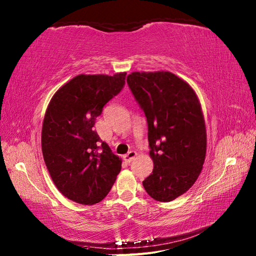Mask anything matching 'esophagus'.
Segmentation results:
<instances>
[{"label":"esophagus","mask_w":256,"mask_h":256,"mask_svg":"<svg viewBox=\"0 0 256 256\" xmlns=\"http://www.w3.org/2000/svg\"><path fill=\"white\" fill-rule=\"evenodd\" d=\"M138 156V154H136V152H134V150H130V152H128L126 155H124L123 156V159L126 160V162H133V160L135 159V157Z\"/></svg>","instance_id":"1"}]
</instances>
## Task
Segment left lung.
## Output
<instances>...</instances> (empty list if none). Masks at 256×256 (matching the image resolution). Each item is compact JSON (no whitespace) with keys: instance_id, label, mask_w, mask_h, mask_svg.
Instances as JSON below:
<instances>
[{"instance_id":"left-lung-1","label":"left lung","mask_w":256,"mask_h":256,"mask_svg":"<svg viewBox=\"0 0 256 256\" xmlns=\"http://www.w3.org/2000/svg\"><path fill=\"white\" fill-rule=\"evenodd\" d=\"M148 124L150 176L142 181L148 195L170 202L191 188L206 155V128L193 88L170 72H134L128 78Z\"/></svg>"}]
</instances>
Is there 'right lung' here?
Here are the masks:
<instances>
[{
  "label": "right lung",
  "mask_w": 256,
  "mask_h": 256,
  "mask_svg": "<svg viewBox=\"0 0 256 256\" xmlns=\"http://www.w3.org/2000/svg\"><path fill=\"white\" fill-rule=\"evenodd\" d=\"M126 75H77L46 108L41 132L44 162L58 191L76 203H99L121 171L122 160L94 126L104 104L126 85Z\"/></svg>",
  "instance_id": "1"
}]
</instances>
